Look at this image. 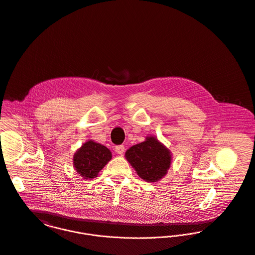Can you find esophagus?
<instances>
[{
    "label": "esophagus",
    "mask_w": 255,
    "mask_h": 255,
    "mask_svg": "<svg viewBox=\"0 0 255 255\" xmlns=\"http://www.w3.org/2000/svg\"><path fill=\"white\" fill-rule=\"evenodd\" d=\"M125 150V146L123 144H119V145H116L115 146V151L118 153V154H122Z\"/></svg>",
    "instance_id": "obj_1"
}]
</instances>
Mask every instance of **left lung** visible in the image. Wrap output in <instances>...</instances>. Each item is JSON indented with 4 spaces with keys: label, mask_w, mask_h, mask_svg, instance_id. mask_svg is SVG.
Here are the masks:
<instances>
[{
    "label": "left lung",
    "mask_w": 255,
    "mask_h": 255,
    "mask_svg": "<svg viewBox=\"0 0 255 255\" xmlns=\"http://www.w3.org/2000/svg\"><path fill=\"white\" fill-rule=\"evenodd\" d=\"M127 160L146 182H156L169 169L170 151L154 137L131 146L125 153Z\"/></svg>",
    "instance_id": "obj_1"
}]
</instances>
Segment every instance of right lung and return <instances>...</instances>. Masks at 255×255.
Wrapping results in <instances>:
<instances>
[{
  "mask_svg": "<svg viewBox=\"0 0 255 255\" xmlns=\"http://www.w3.org/2000/svg\"><path fill=\"white\" fill-rule=\"evenodd\" d=\"M112 159L111 150L105 145L89 141L74 154L73 164L76 171L84 178L92 179Z\"/></svg>",
  "mask_w": 255,
  "mask_h": 255,
  "instance_id": "right-lung-1",
  "label": "right lung"
}]
</instances>
